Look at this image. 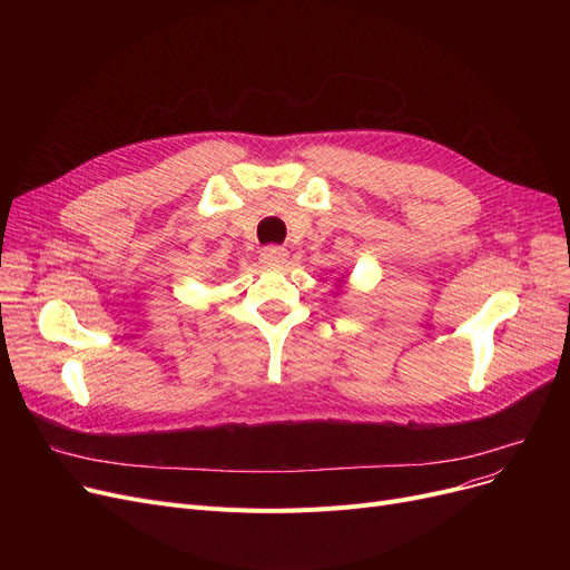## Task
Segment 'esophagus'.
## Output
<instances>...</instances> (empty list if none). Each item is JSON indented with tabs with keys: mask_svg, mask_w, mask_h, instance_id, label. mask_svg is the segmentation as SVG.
I'll list each match as a JSON object with an SVG mask.
<instances>
[{
	"mask_svg": "<svg viewBox=\"0 0 570 570\" xmlns=\"http://www.w3.org/2000/svg\"><path fill=\"white\" fill-rule=\"evenodd\" d=\"M286 258H288V252L284 247H265L261 252V263L267 267H279L286 263Z\"/></svg>",
	"mask_w": 570,
	"mask_h": 570,
	"instance_id": "1",
	"label": "esophagus"
}]
</instances>
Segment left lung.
Listing matches in <instances>:
<instances>
[{
	"label": "left lung",
	"mask_w": 570,
	"mask_h": 570,
	"mask_svg": "<svg viewBox=\"0 0 570 570\" xmlns=\"http://www.w3.org/2000/svg\"><path fill=\"white\" fill-rule=\"evenodd\" d=\"M344 282H346V279H344V277H340V279H337V284H335V286H337V291H340V288H342V286H344Z\"/></svg>",
	"instance_id": "8db88e82"
}]
</instances>
